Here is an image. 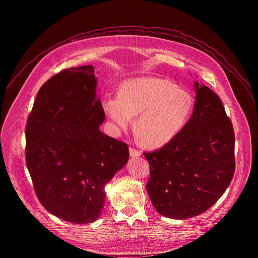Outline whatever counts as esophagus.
Returning <instances> with one entry per match:
<instances>
[{
	"instance_id": "esophagus-1",
	"label": "esophagus",
	"mask_w": 258,
	"mask_h": 258,
	"mask_svg": "<svg viewBox=\"0 0 258 258\" xmlns=\"http://www.w3.org/2000/svg\"><path fill=\"white\" fill-rule=\"evenodd\" d=\"M140 155H141V153H140L139 151L135 150V148H133V147H130V156H131L132 158H137V157H140Z\"/></svg>"
}]
</instances>
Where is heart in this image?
Listing matches in <instances>:
<instances>
[{
  "mask_svg": "<svg viewBox=\"0 0 258 258\" xmlns=\"http://www.w3.org/2000/svg\"><path fill=\"white\" fill-rule=\"evenodd\" d=\"M195 107L192 95L160 77L128 79L117 97L102 100V110L115 130H126L134 116L135 133L141 144L159 148L177 138L187 125Z\"/></svg>",
  "mask_w": 258,
  "mask_h": 258,
  "instance_id": "b5f03b06",
  "label": "heart"
}]
</instances>
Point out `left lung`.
<instances>
[{
    "label": "left lung",
    "mask_w": 258,
    "mask_h": 258,
    "mask_svg": "<svg viewBox=\"0 0 258 258\" xmlns=\"http://www.w3.org/2000/svg\"><path fill=\"white\" fill-rule=\"evenodd\" d=\"M192 115L179 136L153 153H144L151 179L146 184L159 214L174 220L197 216L226 191L234 170V132L212 90L195 81Z\"/></svg>",
    "instance_id": "obj_1"
}]
</instances>
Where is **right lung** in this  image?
<instances>
[{"label":"right lung","mask_w":258,"mask_h":258,"mask_svg":"<svg viewBox=\"0 0 258 258\" xmlns=\"http://www.w3.org/2000/svg\"><path fill=\"white\" fill-rule=\"evenodd\" d=\"M93 66L62 70L39 89L26 126V163L45 209L73 224L96 221L104 186L128 146L100 132L104 112Z\"/></svg>","instance_id":"right-lung-1"}]
</instances>
